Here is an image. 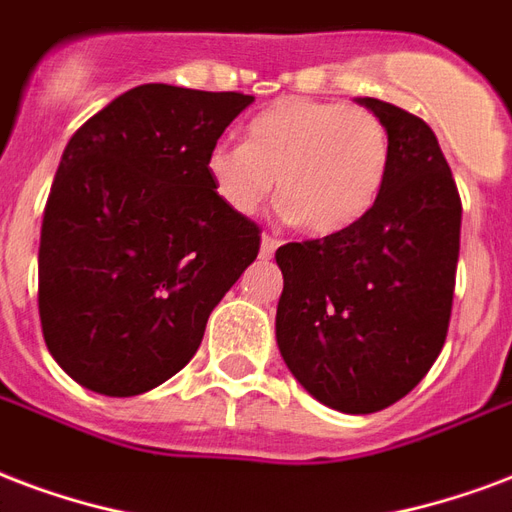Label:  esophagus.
I'll use <instances>...</instances> for the list:
<instances>
[{"mask_svg": "<svg viewBox=\"0 0 512 512\" xmlns=\"http://www.w3.org/2000/svg\"><path fill=\"white\" fill-rule=\"evenodd\" d=\"M278 248H280L278 237H272V234H261V256H264V259H272Z\"/></svg>", "mask_w": 512, "mask_h": 512, "instance_id": "esophagus-1", "label": "esophagus"}]
</instances>
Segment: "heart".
Masks as SVG:
<instances>
[{
    "mask_svg": "<svg viewBox=\"0 0 512 512\" xmlns=\"http://www.w3.org/2000/svg\"><path fill=\"white\" fill-rule=\"evenodd\" d=\"M391 140L378 115L359 105L286 96L245 126V142H215L205 172L215 199L253 215L278 199L288 218L318 237L348 232L378 202Z\"/></svg>",
    "mask_w": 512,
    "mask_h": 512,
    "instance_id": "obj_1",
    "label": "heart"
}]
</instances>
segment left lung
Segmentation results:
<instances>
[{
  "label": "left lung",
  "mask_w": 512,
  "mask_h": 512,
  "mask_svg": "<svg viewBox=\"0 0 512 512\" xmlns=\"http://www.w3.org/2000/svg\"><path fill=\"white\" fill-rule=\"evenodd\" d=\"M359 105L391 140L378 202L348 232L275 253L280 356L307 394L351 416L399 402L443 351L461 232L459 191L432 129L372 96Z\"/></svg>",
  "instance_id": "obj_1"
}]
</instances>
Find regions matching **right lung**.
Segmentation results:
<instances>
[{
	"label": "right lung",
	"mask_w": 512,
	"mask_h": 512,
	"mask_svg": "<svg viewBox=\"0 0 512 512\" xmlns=\"http://www.w3.org/2000/svg\"><path fill=\"white\" fill-rule=\"evenodd\" d=\"M145 83L64 148L42 215L40 324L59 367L105 397L161 386L259 256L261 229L215 199L205 156L251 105Z\"/></svg>",
	"instance_id": "add662e5"
}]
</instances>
